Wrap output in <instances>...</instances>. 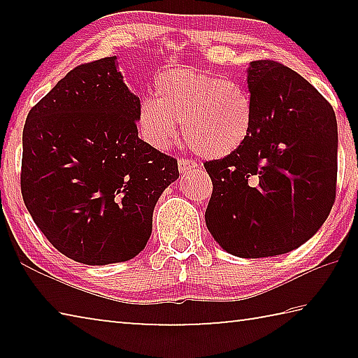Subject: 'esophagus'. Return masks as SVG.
<instances>
[{
  "label": "esophagus",
  "instance_id": "obj_1",
  "mask_svg": "<svg viewBox=\"0 0 358 358\" xmlns=\"http://www.w3.org/2000/svg\"><path fill=\"white\" fill-rule=\"evenodd\" d=\"M194 169H197V162H194L191 159H186V157H183V159L178 161V171L180 173H189L191 171H194Z\"/></svg>",
  "mask_w": 358,
  "mask_h": 358
}]
</instances>
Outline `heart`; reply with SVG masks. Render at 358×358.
Returning <instances> with one entry per match:
<instances>
[{"label": "heart", "mask_w": 358, "mask_h": 358, "mask_svg": "<svg viewBox=\"0 0 358 358\" xmlns=\"http://www.w3.org/2000/svg\"><path fill=\"white\" fill-rule=\"evenodd\" d=\"M156 98L143 96L137 126L145 142L167 148L181 131L186 143L203 157L237 151L256 123V106L243 85L196 69H171L155 82Z\"/></svg>", "instance_id": "1"}]
</instances>
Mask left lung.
I'll return each instance as SVG.
<instances>
[{
    "label": "left lung",
    "mask_w": 358,
    "mask_h": 358,
    "mask_svg": "<svg viewBox=\"0 0 358 358\" xmlns=\"http://www.w3.org/2000/svg\"><path fill=\"white\" fill-rule=\"evenodd\" d=\"M256 123L241 147L205 162L211 237L243 259L286 254L322 227L335 202L338 126L331 106L295 71L251 62Z\"/></svg>",
    "instance_id": "8db88e82"
}]
</instances>
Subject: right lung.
Listing matches in <instances>:
<instances>
[{
	"label": "right lung",
	"mask_w": 358,
	"mask_h": 358,
	"mask_svg": "<svg viewBox=\"0 0 358 358\" xmlns=\"http://www.w3.org/2000/svg\"><path fill=\"white\" fill-rule=\"evenodd\" d=\"M138 102L108 57L68 72L27 117L23 202L76 262L134 259L150 240L156 202L180 175L177 159L138 138Z\"/></svg>",
	"instance_id": "right-lung-1"
}]
</instances>
